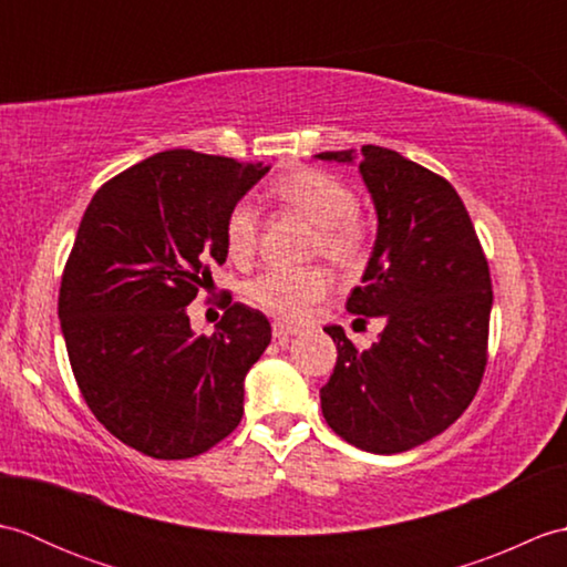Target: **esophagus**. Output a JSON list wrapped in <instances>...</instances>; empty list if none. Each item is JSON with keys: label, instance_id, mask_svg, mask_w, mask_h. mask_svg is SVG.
<instances>
[{"label": "esophagus", "instance_id": "obj_1", "mask_svg": "<svg viewBox=\"0 0 567 567\" xmlns=\"http://www.w3.org/2000/svg\"><path fill=\"white\" fill-rule=\"evenodd\" d=\"M299 331L295 327H287V323H272V336L277 341H287L292 339V336H297Z\"/></svg>", "mask_w": 567, "mask_h": 567}]
</instances>
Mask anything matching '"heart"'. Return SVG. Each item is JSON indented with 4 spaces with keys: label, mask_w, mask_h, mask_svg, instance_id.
<instances>
[{
    "label": "heart",
    "mask_w": 567,
    "mask_h": 567,
    "mask_svg": "<svg viewBox=\"0 0 567 567\" xmlns=\"http://www.w3.org/2000/svg\"><path fill=\"white\" fill-rule=\"evenodd\" d=\"M275 195L319 228L317 250L343 270L360 268L370 252L372 231L355 214V192L321 171H297L275 183ZM260 212L252 199H238L224 224V244L234 260H248L258 246ZM329 275L270 268L248 285V299L265 315L297 321L329 292Z\"/></svg>",
    "instance_id": "b5f03b06"
}]
</instances>
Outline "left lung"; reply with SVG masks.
I'll return each mask as SVG.
<instances>
[{
	"label": "left lung",
	"mask_w": 567,
	"mask_h": 567,
	"mask_svg": "<svg viewBox=\"0 0 567 567\" xmlns=\"http://www.w3.org/2000/svg\"><path fill=\"white\" fill-rule=\"evenodd\" d=\"M315 158L358 163L378 234L363 287L346 309L384 321L365 351L341 327L323 329L339 358L319 392L321 412L360 451L404 453L449 429L483 380L492 311L485 252L451 183L396 151L363 146Z\"/></svg>",
	"instance_id": "left-lung-1"
}]
</instances>
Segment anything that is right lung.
Segmentation results:
<instances>
[{
  "mask_svg": "<svg viewBox=\"0 0 567 567\" xmlns=\"http://www.w3.org/2000/svg\"><path fill=\"white\" fill-rule=\"evenodd\" d=\"M270 165L155 153L97 189L65 265L58 319L78 388L114 436L161 461L195 457L244 416V380L270 343L231 305L214 336L187 305L226 262L224 224Z\"/></svg>",
  "mask_w": 567,
  "mask_h": 567,
  "instance_id": "right-lung-1",
  "label": "right lung"
}]
</instances>
